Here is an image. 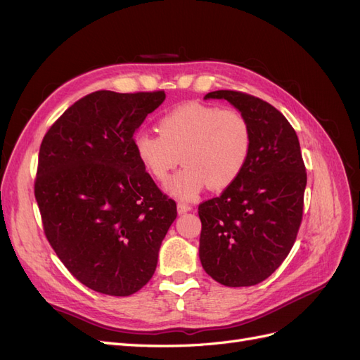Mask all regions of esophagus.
Masks as SVG:
<instances>
[{
  "mask_svg": "<svg viewBox=\"0 0 360 360\" xmlns=\"http://www.w3.org/2000/svg\"><path fill=\"white\" fill-rule=\"evenodd\" d=\"M191 210H192V207H191L189 204H183V202H179V204H177V212H179L180 214L186 213V212H191Z\"/></svg>",
  "mask_w": 360,
  "mask_h": 360,
  "instance_id": "obj_1",
  "label": "esophagus"
}]
</instances>
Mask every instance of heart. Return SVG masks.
<instances>
[{"instance_id":"1","label":"heart","mask_w":360,"mask_h":360,"mask_svg":"<svg viewBox=\"0 0 360 360\" xmlns=\"http://www.w3.org/2000/svg\"><path fill=\"white\" fill-rule=\"evenodd\" d=\"M159 135L139 132L134 136L136 159L148 176L165 183L171 171L180 169L167 191L181 201L195 200L209 186L222 191L240 177L252 147L248 120L237 111L188 102L163 114Z\"/></svg>"}]
</instances>
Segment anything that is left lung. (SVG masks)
<instances>
[{
    "label": "left lung",
    "instance_id": "8db88e82",
    "mask_svg": "<svg viewBox=\"0 0 360 360\" xmlns=\"http://www.w3.org/2000/svg\"><path fill=\"white\" fill-rule=\"evenodd\" d=\"M204 99L230 102L248 120L252 147L240 177L198 207L200 259L222 285H257L296 242L307 188L299 138L288 120L258 97L219 90Z\"/></svg>",
    "mask_w": 360,
    "mask_h": 360
}]
</instances>
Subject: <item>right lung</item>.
<instances>
[{
  "instance_id": "right-lung-1",
  "label": "right lung",
  "mask_w": 360,
  "mask_h": 360,
  "mask_svg": "<svg viewBox=\"0 0 360 360\" xmlns=\"http://www.w3.org/2000/svg\"><path fill=\"white\" fill-rule=\"evenodd\" d=\"M163 101V91H94L40 146L34 195L46 238L81 284L108 296L147 284L177 217L134 150L135 132Z\"/></svg>"
}]
</instances>
